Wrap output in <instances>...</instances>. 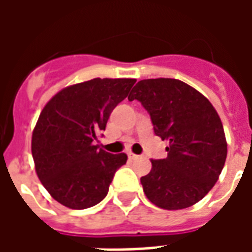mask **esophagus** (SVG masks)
<instances>
[{"mask_svg": "<svg viewBox=\"0 0 252 252\" xmlns=\"http://www.w3.org/2000/svg\"><path fill=\"white\" fill-rule=\"evenodd\" d=\"M128 158L132 159V160H135V159L139 158V155H136V154L133 153H128Z\"/></svg>", "mask_w": 252, "mask_h": 252, "instance_id": "1", "label": "esophagus"}]
</instances>
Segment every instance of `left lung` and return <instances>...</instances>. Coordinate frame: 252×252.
Wrapping results in <instances>:
<instances>
[{"label": "left lung", "mask_w": 252, "mask_h": 252, "mask_svg": "<svg viewBox=\"0 0 252 252\" xmlns=\"http://www.w3.org/2000/svg\"><path fill=\"white\" fill-rule=\"evenodd\" d=\"M140 101L155 135L169 142L167 158L153 159L140 178L154 205L178 211L194 205L215 186L227 158V140L216 109L200 92L173 78L143 79L128 95Z\"/></svg>", "instance_id": "8db88e82"}]
</instances>
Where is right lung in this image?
Returning <instances> with one entry per match:
<instances>
[{"label": "right lung", "instance_id": "right-lung-1", "mask_svg": "<svg viewBox=\"0 0 252 252\" xmlns=\"http://www.w3.org/2000/svg\"><path fill=\"white\" fill-rule=\"evenodd\" d=\"M136 79L94 78L62 89L41 110L32 133L36 174L54 200L70 209H86L108 194L126 155L94 144L112 110Z\"/></svg>", "mask_w": 252, "mask_h": 252}]
</instances>
